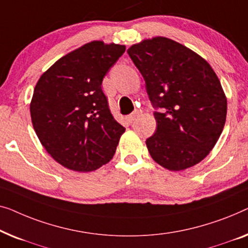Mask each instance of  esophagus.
Instances as JSON below:
<instances>
[{"label":"esophagus","instance_id":"obj_1","mask_svg":"<svg viewBox=\"0 0 248 248\" xmlns=\"http://www.w3.org/2000/svg\"><path fill=\"white\" fill-rule=\"evenodd\" d=\"M139 116H140V111L136 110L135 112H132L131 114H129V116L127 117V119H128L129 123H132V121H135Z\"/></svg>","mask_w":248,"mask_h":248}]
</instances>
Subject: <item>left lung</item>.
<instances>
[{
    "mask_svg": "<svg viewBox=\"0 0 248 248\" xmlns=\"http://www.w3.org/2000/svg\"><path fill=\"white\" fill-rule=\"evenodd\" d=\"M128 54L146 83L156 132L146 140L156 163L183 170L207 157L220 137L227 97L209 62L166 37L132 45Z\"/></svg>",
    "mask_w": 248,
    "mask_h": 248,
    "instance_id": "8db88e82",
    "label": "left lung"
}]
</instances>
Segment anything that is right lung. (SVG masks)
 I'll list each match as a JSON object with an SVG mask.
<instances>
[{
    "label": "right lung",
    "mask_w": 248,
    "mask_h": 248,
    "mask_svg": "<svg viewBox=\"0 0 248 248\" xmlns=\"http://www.w3.org/2000/svg\"><path fill=\"white\" fill-rule=\"evenodd\" d=\"M124 45L94 40L59 58L38 79L31 121L56 162L92 172L112 159L125 129L114 119L102 91L103 78Z\"/></svg>",
    "instance_id": "right-lung-1"
}]
</instances>
